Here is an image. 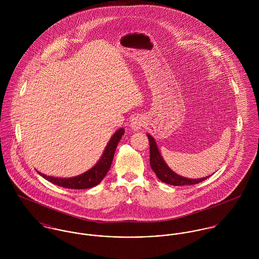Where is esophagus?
Here are the masks:
<instances>
[{"mask_svg":"<svg viewBox=\"0 0 259 259\" xmlns=\"http://www.w3.org/2000/svg\"><path fill=\"white\" fill-rule=\"evenodd\" d=\"M145 118L143 115L139 114L132 118L131 120V127L133 131H140L145 125Z\"/></svg>","mask_w":259,"mask_h":259,"instance_id":"esophagus-1","label":"esophagus"}]
</instances>
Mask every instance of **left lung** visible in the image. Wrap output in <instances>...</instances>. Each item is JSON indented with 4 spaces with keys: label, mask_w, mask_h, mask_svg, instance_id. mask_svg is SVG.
Wrapping results in <instances>:
<instances>
[{
    "label": "left lung",
    "mask_w": 259,
    "mask_h": 259,
    "mask_svg": "<svg viewBox=\"0 0 259 259\" xmlns=\"http://www.w3.org/2000/svg\"><path fill=\"white\" fill-rule=\"evenodd\" d=\"M148 142H149V163H150V167L151 169L154 171V174L156 175V177L158 178V180H160L162 183L167 184L170 185H192L199 184L203 181H205L206 179H208L209 177L206 178H202V179H198V180H192V179H186L184 177L179 176L178 174H176L175 171H172L167 164L164 162L163 158L160 155V152L157 148L156 143L154 141V139L148 135Z\"/></svg>",
    "instance_id": "obj_1"
}]
</instances>
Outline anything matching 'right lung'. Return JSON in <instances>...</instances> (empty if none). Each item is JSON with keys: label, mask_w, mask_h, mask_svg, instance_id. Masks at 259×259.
I'll return each mask as SVG.
<instances>
[{"label": "right lung", "mask_w": 259, "mask_h": 259, "mask_svg": "<svg viewBox=\"0 0 259 259\" xmlns=\"http://www.w3.org/2000/svg\"><path fill=\"white\" fill-rule=\"evenodd\" d=\"M123 134H124L123 128L117 130L111 137L109 144L107 145V147L104 150L102 157L96 163V165L79 176H76L74 178H69V179H60V178L48 177L44 174H40L39 171H37V174L40 175L47 181L51 182L52 184L59 185V186H63L66 188L84 189V188L94 187V186L99 185L104 180V178L107 176L109 169L111 168L115 148L117 147V144L119 143Z\"/></svg>", "instance_id": "right-lung-1"}]
</instances>
